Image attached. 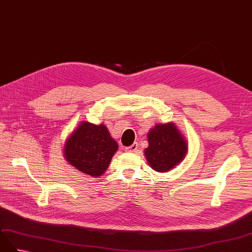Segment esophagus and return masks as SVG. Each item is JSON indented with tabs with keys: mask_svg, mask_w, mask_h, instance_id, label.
<instances>
[{
	"mask_svg": "<svg viewBox=\"0 0 252 252\" xmlns=\"http://www.w3.org/2000/svg\"><path fill=\"white\" fill-rule=\"evenodd\" d=\"M126 150L127 151V153H136V151L138 150V144L137 143H134L131 146H128V147H126Z\"/></svg>",
	"mask_w": 252,
	"mask_h": 252,
	"instance_id": "1",
	"label": "esophagus"
}]
</instances>
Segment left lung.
Masks as SVG:
<instances>
[{
    "mask_svg": "<svg viewBox=\"0 0 252 252\" xmlns=\"http://www.w3.org/2000/svg\"><path fill=\"white\" fill-rule=\"evenodd\" d=\"M148 147L144 150L148 164L156 172L166 173L185 160L188 140L174 122L156 125L147 134Z\"/></svg>",
    "mask_w": 252,
    "mask_h": 252,
    "instance_id": "1",
    "label": "left lung"
}]
</instances>
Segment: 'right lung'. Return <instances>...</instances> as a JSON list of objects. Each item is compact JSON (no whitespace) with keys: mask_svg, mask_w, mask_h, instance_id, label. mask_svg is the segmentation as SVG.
Returning a JSON list of instances; mask_svg holds the SVG:
<instances>
[{"mask_svg":"<svg viewBox=\"0 0 252 252\" xmlns=\"http://www.w3.org/2000/svg\"><path fill=\"white\" fill-rule=\"evenodd\" d=\"M118 144L104 124L80 121L63 147L65 160L79 172L97 178L107 171Z\"/></svg>","mask_w":252,"mask_h":252,"instance_id":"obj_1","label":"right lung"}]
</instances>
